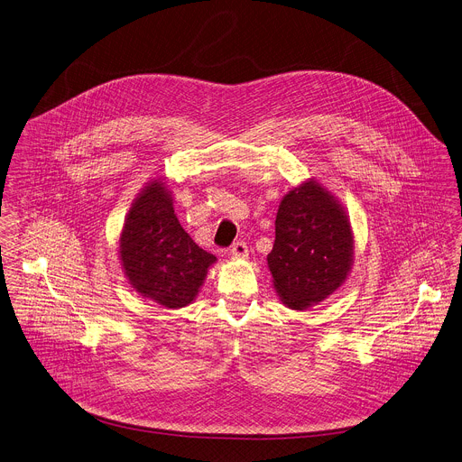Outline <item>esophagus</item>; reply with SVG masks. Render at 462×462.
<instances>
[{"mask_svg": "<svg viewBox=\"0 0 462 462\" xmlns=\"http://www.w3.org/2000/svg\"><path fill=\"white\" fill-rule=\"evenodd\" d=\"M231 254L235 258H247L249 256V247L245 242H235L231 247Z\"/></svg>", "mask_w": 462, "mask_h": 462, "instance_id": "1", "label": "esophagus"}]
</instances>
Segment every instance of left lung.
Instances as JSON below:
<instances>
[{
	"label": "left lung",
	"instance_id": "8db88e82",
	"mask_svg": "<svg viewBox=\"0 0 462 462\" xmlns=\"http://www.w3.org/2000/svg\"><path fill=\"white\" fill-rule=\"evenodd\" d=\"M267 263L282 301L303 310L332 294L352 265L354 240L341 206L309 180L289 191L276 215Z\"/></svg>",
	"mask_w": 462,
	"mask_h": 462
}]
</instances>
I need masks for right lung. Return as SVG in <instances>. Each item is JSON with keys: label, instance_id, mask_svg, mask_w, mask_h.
<instances>
[{"label": "right lung", "instance_id": "1", "mask_svg": "<svg viewBox=\"0 0 462 462\" xmlns=\"http://www.w3.org/2000/svg\"><path fill=\"white\" fill-rule=\"evenodd\" d=\"M119 242L134 289L168 309L191 303L217 260L182 229L170 191L159 180L148 184L134 202Z\"/></svg>", "mask_w": 462, "mask_h": 462}]
</instances>
